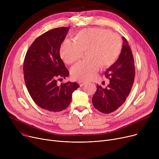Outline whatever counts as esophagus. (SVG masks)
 Listing matches in <instances>:
<instances>
[{
  "instance_id": "1",
  "label": "esophagus",
  "mask_w": 159,
  "mask_h": 159,
  "mask_svg": "<svg viewBox=\"0 0 159 159\" xmlns=\"http://www.w3.org/2000/svg\"><path fill=\"white\" fill-rule=\"evenodd\" d=\"M87 83H88L87 82L84 81V80H79V84L80 85V87H82V86H83L84 85L86 84Z\"/></svg>"
}]
</instances>
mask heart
Segmentation results:
<instances>
[{"label":"heart","mask_w":159,"mask_h":159,"mask_svg":"<svg viewBox=\"0 0 159 159\" xmlns=\"http://www.w3.org/2000/svg\"><path fill=\"white\" fill-rule=\"evenodd\" d=\"M75 43L64 40L60 48V55L67 64L77 61L87 52L89 60L78 62L71 69L74 79L88 80L93 79L100 66L107 68L119 57L122 48L120 37L110 31L102 28H88L78 32L75 37Z\"/></svg>","instance_id":"b5f03b06"}]
</instances>
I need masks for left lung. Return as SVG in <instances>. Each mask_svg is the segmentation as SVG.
I'll return each instance as SVG.
<instances>
[{
  "label": "left lung",
  "mask_w": 159,
  "mask_h": 159,
  "mask_svg": "<svg viewBox=\"0 0 159 159\" xmlns=\"http://www.w3.org/2000/svg\"><path fill=\"white\" fill-rule=\"evenodd\" d=\"M122 38V48L118 59L104 73L110 79V84L106 88L97 85L92 98L93 106L106 114L116 111L124 103L134 82V59L128 40Z\"/></svg>",
  "instance_id": "left-lung-1"
}]
</instances>
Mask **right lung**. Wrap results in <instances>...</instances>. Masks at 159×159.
Listing matches in <instances>:
<instances>
[{"label": "right lung", "mask_w": 159, "mask_h": 159, "mask_svg": "<svg viewBox=\"0 0 159 159\" xmlns=\"http://www.w3.org/2000/svg\"><path fill=\"white\" fill-rule=\"evenodd\" d=\"M68 27L49 30L35 39L24 61V77L28 92L37 105L51 112L64 110L70 104L77 82L57 84L69 71L60 56V48L69 31Z\"/></svg>", "instance_id": "add662e5"}]
</instances>
